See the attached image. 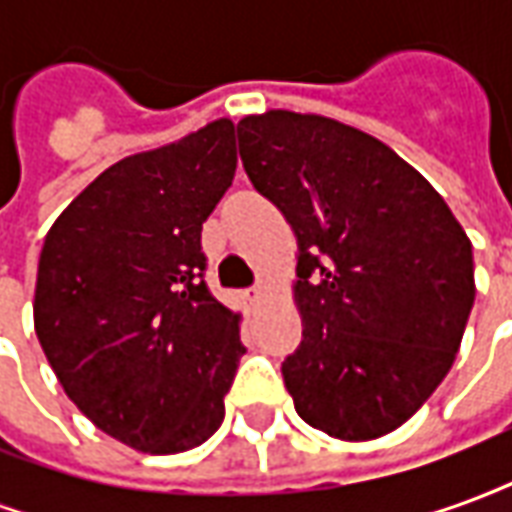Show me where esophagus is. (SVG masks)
I'll list each match as a JSON object with an SVG mask.
<instances>
[{"label": "esophagus", "instance_id": "1", "mask_svg": "<svg viewBox=\"0 0 512 512\" xmlns=\"http://www.w3.org/2000/svg\"><path fill=\"white\" fill-rule=\"evenodd\" d=\"M266 290H268L266 282H257V285H252V288L246 290V301H252V304H255V301H260L263 296H266Z\"/></svg>", "mask_w": 512, "mask_h": 512}]
</instances>
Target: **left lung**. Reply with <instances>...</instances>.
I'll return each instance as SVG.
<instances>
[{"mask_svg": "<svg viewBox=\"0 0 512 512\" xmlns=\"http://www.w3.org/2000/svg\"><path fill=\"white\" fill-rule=\"evenodd\" d=\"M238 150L299 244L304 332L282 362L293 406L332 439L392 433L461 348L474 304L469 235L392 147L332 117L246 115Z\"/></svg>", "mask_w": 512, "mask_h": 512, "instance_id": "left-lung-1", "label": "left lung"}]
</instances>
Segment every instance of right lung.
Instances as JSON below:
<instances>
[{
  "instance_id": "obj_1",
  "label": "right lung",
  "mask_w": 512,
  "mask_h": 512,
  "mask_svg": "<svg viewBox=\"0 0 512 512\" xmlns=\"http://www.w3.org/2000/svg\"><path fill=\"white\" fill-rule=\"evenodd\" d=\"M235 164L227 117L120 158L57 216L40 252V348L84 417L139 452L211 439L246 354L241 312L202 279V222Z\"/></svg>"
}]
</instances>
